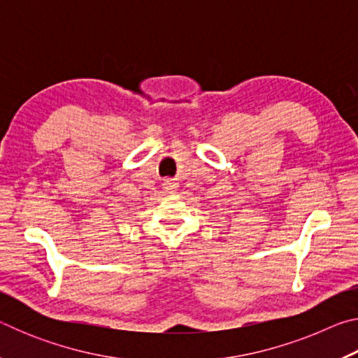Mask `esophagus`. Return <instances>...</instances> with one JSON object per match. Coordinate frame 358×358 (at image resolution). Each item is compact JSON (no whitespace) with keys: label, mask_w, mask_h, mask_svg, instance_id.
<instances>
[{"label":"esophagus","mask_w":358,"mask_h":358,"mask_svg":"<svg viewBox=\"0 0 358 358\" xmlns=\"http://www.w3.org/2000/svg\"><path fill=\"white\" fill-rule=\"evenodd\" d=\"M175 187H177V181H175V180L167 178V180L164 181V189L172 191V189H175Z\"/></svg>","instance_id":"34e87169"}]
</instances>
